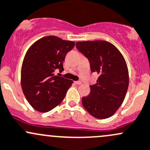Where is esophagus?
<instances>
[{
	"label": "esophagus",
	"instance_id": "34e87169",
	"mask_svg": "<svg viewBox=\"0 0 150 150\" xmlns=\"http://www.w3.org/2000/svg\"><path fill=\"white\" fill-rule=\"evenodd\" d=\"M75 83L77 85H81L82 82L81 81H75Z\"/></svg>",
	"mask_w": 150,
	"mask_h": 150
}]
</instances>
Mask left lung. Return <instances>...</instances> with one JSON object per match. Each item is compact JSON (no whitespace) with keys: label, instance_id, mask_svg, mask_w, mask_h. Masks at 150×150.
Masks as SVG:
<instances>
[{"label":"left lung","instance_id":"left-lung-1","mask_svg":"<svg viewBox=\"0 0 150 150\" xmlns=\"http://www.w3.org/2000/svg\"><path fill=\"white\" fill-rule=\"evenodd\" d=\"M76 47L88 59L91 71L98 75L97 83L90 86L89 95L82 98L83 107L97 119L111 117L122 104L129 87L125 59L114 45L105 41L78 42Z\"/></svg>","mask_w":150,"mask_h":150}]
</instances>
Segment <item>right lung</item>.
<instances>
[{
    "label": "right lung",
    "instance_id": "1",
    "mask_svg": "<svg viewBox=\"0 0 150 150\" xmlns=\"http://www.w3.org/2000/svg\"><path fill=\"white\" fill-rule=\"evenodd\" d=\"M75 42L55 36L42 37L26 52L21 71L22 91L30 105L39 112L51 111L62 103L73 81L54 75Z\"/></svg>",
    "mask_w": 150,
    "mask_h": 150
}]
</instances>
